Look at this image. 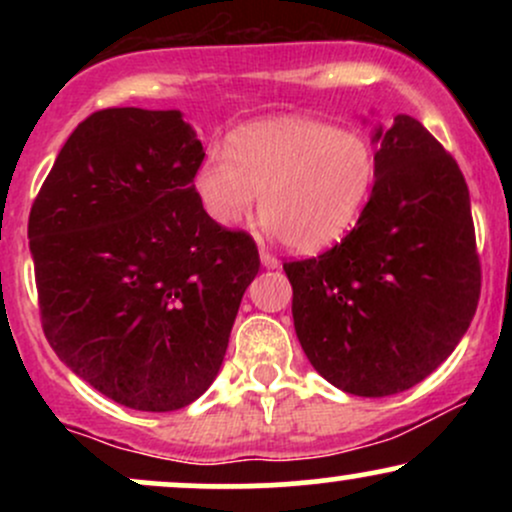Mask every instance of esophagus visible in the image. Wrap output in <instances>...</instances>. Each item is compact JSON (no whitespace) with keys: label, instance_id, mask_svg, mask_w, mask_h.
<instances>
[{"label":"esophagus","instance_id":"34e87169","mask_svg":"<svg viewBox=\"0 0 512 512\" xmlns=\"http://www.w3.org/2000/svg\"><path fill=\"white\" fill-rule=\"evenodd\" d=\"M260 262H262V267L264 269H276L279 267V260H276L274 255H269V252H260Z\"/></svg>","mask_w":512,"mask_h":512}]
</instances>
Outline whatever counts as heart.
<instances>
[{"label":"heart","mask_w":512,"mask_h":512,"mask_svg":"<svg viewBox=\"0 0 512 512\" xmlns=\"http://www.w3.org/2000/svg\"><path fill=\"white\" fill-rule=\"evenodd\" d=\"M378 180L363 134L305 117H269L238 127L226 154L209 151L192 190L211 223L238 228L260 195L262 228L296 255H317L349 236Z\"/></svg>","instance_id":"obj_1"}]
</instances>
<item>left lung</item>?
I'll use <instances>...</instances> for the list:
<instances>
[{
    "label": "left lung",
    "mask_w": 512,
    "mask_h": 512,
    "mask_svg": "<svg viewBox=\"0 0 512 512\" xmlns=\"http://www.w3.org/2000/svg\"><path fill=\"white\" fill-rule=\"evenodd\" d=\"M378 180L361 221L320 257L286 262L293 327L313 368L358 397L428 378L472 322L481 269L455 158L409 115L378 125Z\"/></svg>",
    "instance_id": "obj_1"
}]
</instances>
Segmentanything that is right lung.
I'll list each match as a JSON object with an SVG mask.
<instances>
[{
    "label": "right lung",
    "mask_w": 512,
    "mask_h": 512,
    "mask_svg": "<svg viewBox=\"0 0 512 512\" xmlns=\"http://www.w3.org/2000/svg\"><path fill=\"white\" fill-rule=\"evenodd\" d=\"M202 158L180 110H98L62 146L28 219L45 337L129 409H182L209 390L260 269L248 233L199 207Z\"/></svg>",
    "instance_id": "1"
}]
</instances>
